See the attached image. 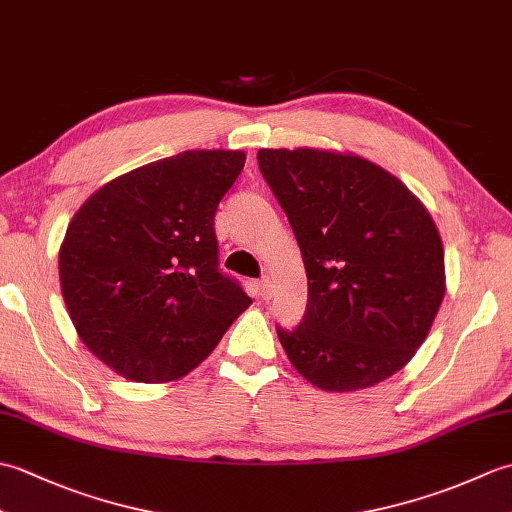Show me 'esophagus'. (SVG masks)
<instances>
[{
	"instance_id": "1",
	"label": "esophagus",
	"mask_w": 512,
	"mask_h": 512,
	"mask_svg": "<svg viewBox=\"0 0 512 512\" xmlns=\"http://www.w3.org/2000/svg\"><path fill=\"white\" fill-rule=\"evenodd\" d=\"M257 290H259V297L270 299V295H273V281H270V277L259 279L257 281Z\"/></svg>"
}]
</instances>
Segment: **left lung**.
I'll return each mask as SVG.
<instances>
[{"mask_svg":"<svg viewBox=\"0 0 512 512\" xmlns=\"http://www.w3.org/2000/svg\"><path fill=\"white\" fill-rule=\"evenodd\" d=\"M308 275L297 328L277 325L297 372L325 391L394 376L444 299V248L429 211L374 162L319 149H259Z\"/></svg>","mask_w":512,"mask_h":512,"instance_id":"left-lung-1","label":"left lung"}]
</instances>
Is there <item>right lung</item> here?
<instances>
[{
    "label": "right lung",
    "mask_w": 512,
    "mask_h": 512,
    "mask_svg": "<svg viewBox=\"0 0 512 512\" xmlns=\"http://www.w3.org/2000/svg\"><path fill=\"white\" fill-rule=\"evenodd\" d=\"M244 151L151 162L90 195L59 253L61 292L85 347L138 383L198 367L253 299L220 270L217 204Z\"/></svg>",
    "instance_id": "add662e5"
}]
</instances>
